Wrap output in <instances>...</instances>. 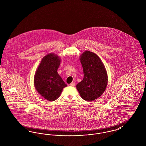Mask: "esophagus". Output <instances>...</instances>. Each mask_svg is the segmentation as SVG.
Here are the masks:
<instances>
[{
	"label": "esophagus",
	"mask_w": 146,
	"mask_h": 146,
	"mask_svg": "<svg viewBox=\"0 0 146 146\" xmlns=\"http://www.w3.org/2000/svg\"><path fill=\"white\" fill-rule=\"evenodd\" d=\"M69 86H75V83H73V82H72V83H71L70 84H69Z\"/></svg>",
	"instance_id": "obj_1"
}]
</instances>
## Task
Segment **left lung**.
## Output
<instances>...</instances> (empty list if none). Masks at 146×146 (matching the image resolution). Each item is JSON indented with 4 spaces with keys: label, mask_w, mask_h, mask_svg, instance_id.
Wrapping results in <instances>:
<instances>
[{
    "label": "left lung",
    "mask_w": 146,
    "mask_h": 146,
    "mask_svg": "<svg viewBox=\"0 0 146 146\" xmlns=\"http://www.w3.org/2000/svg\"><path fill=\"white\" fill-rule=\"evenodd\" d=\"M84 78L77 84L80 96L87 102H93L105 92L108 84L107 72L99 56L89 51L84 52L80 56Z\"/></svg>",
    "instance_id": "1"
}]
</instances>
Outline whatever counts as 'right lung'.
<instances>
[{
    "label": "right lung",
    "instance_id": "add662e5",
    "mask_svg": "<svg viewBox=\"0 0 146 146\" xmlns=\"http://www.w3.org/2000/svg\"><path fill=\"white\" fill-rule=\"evenodd\" d=\"M60 63V56L49 53L43 57L35 74L36 90L48 101L57 99L63 89L67 86L57 72Z\"/></svg>",
    "mask_w": 146,
    "mask_h": 146
}]
</instances>
